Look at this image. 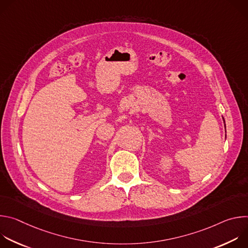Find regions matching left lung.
I'll use <instances>...</instances> for the list:
<instances>
[{"label": "left lung", "mask_w": 248, "mask_h": 248, "mask_svg": "<svg viewBox=\"0 0 248 248\" xmlns=\"http://www.w3.org/2000/svg\"><path fill=\"white\" fill-rule=\"evenodd\" d=\"M223 120H224V118H223ZM224 123H225V120H224ZM225 128H226V124H225Z\"/></svg>", "instance_id": "left-lung-1"}]
</instances>
